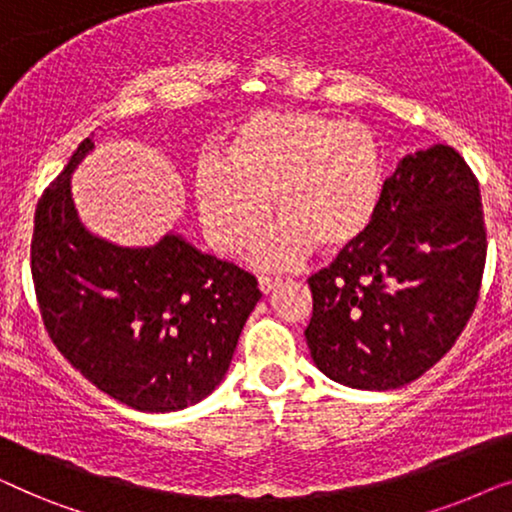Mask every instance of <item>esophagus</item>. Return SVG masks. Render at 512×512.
Here are the masks:
<instances>
[{"instance_id":"1","label":"esophagus","mask_w":512,"mask_h":512,"mask_svg":"<svg viewBox=\"0 0 512 512\" xmlns=\"http://www.w3.org/2000/svg\"><path fill=\"white\" fill-rule=\"evenodd\" d=\"M279 284H282V277H270V275H261V277H258V289H261L263 293L275 291Z\"/></svg>"}]
</instances>
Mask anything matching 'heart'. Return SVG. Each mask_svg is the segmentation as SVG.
Here are the masks:
<instances>
[{
    "instance_id": "obj_1",
    "label": "heart",
    "mask_w": 512,
    "mask_h": 512,
    "mask_svg": "<svg viewBox=\"0 0 512 512\" xmlns=\"http://www.w3.org/2000/svg\"><path fill=\"white\" fill-rule=\"evenodd\" d=\"M226 163L195 172L202 228L219 251L247 247L270 205L279 223L258 244V261L289 263L310 244L321 254L354 247L373 226L384 195V149L368 125L310 109L251 111L228 130Z\"/></svg>"
}]
</instances>
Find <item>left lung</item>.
<instances>
[{"label":"left lung","mask_w":512,"mask_h":512,"mask_svg":"<svg viewBox=\"0 0 512 512\" xmlns=\"http://www.w3.org/2000/svg\"><path fill=\"white\" fill-rule=\"evenodd\" d=\"M487 258L480 186L452 146L398 163L354 247L307 279V347L321 373L387 391L424 375L471 319Z\"/></svg>","instance_id":"8db88e82"}]
</instances>
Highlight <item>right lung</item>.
<instances>
[{
  "instance_id": "add662e5",
  "label": "right lung",
  "mask_w": 512,
  "mask_h": 512,
  "mask_svg": "<svg viewBox=\"0 0 512 512\" xmlns=\"http://www.w3.org/2000/svg\"><path fill=\"white\" fill-rule=\"evenodd\" d=\"M83 139L34 212L32 282L48 338L97 389L144 412L202 401L223 380L261 291L251 272L165 235L128 249L90 235L69 177Z\"/></svg>"
}]
</instances>
